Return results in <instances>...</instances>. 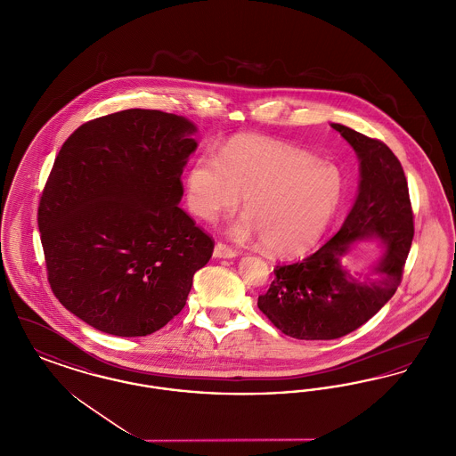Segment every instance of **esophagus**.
<instances>
[{"instance_id": "esophagus-1", "label": "esophagus", "mask_w": 456, "mask_h": 456, "mask_svg": "<svg viewBox=\"0 0 456 456\" xmlns=\"http://www.w3.org/2000/svg\"><path fill=\"white\" fill-rule=\"evenodd\" d=\"M214 256H216V258H236L238 253H236L232 248H229L227 244L217 242L216 248H214Z\"/></svg>"}]
</instances>
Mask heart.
I'll return each instance as SVG.
<instances>
[{
    "instance_id": "obj_1",
    "label": "heart",
    "mask_w": 456,
    "mask_h": 456,
    "mask_svg": "<svg viewBox=\"0 0 456 456\" xmlns=\"http://www.w3.org/2000/svg\"><path fill=\"white\" fill-rule=\"evenodd\" d=\"M346 195L342 171L316 155L263 138H239L222 155L203 152L186 173L188 205L207 222L244 212L229 229L239 240L260 236L275 255H299L325 234Z\"/></svg>"
}]
</instances>
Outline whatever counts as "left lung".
Instances as JSON below:
<instances>
[{
	"instance_id": "left-lung-1",
	"label": "left lung",
	"mask_w": 456,
	"mask_h": 456,
	"mask_svg": "<svg viewBox=\"0 0 456 456\" xmlns=\"http://www.w3.org/2000/svg\"><path fill=\"white\" fill-rule=\"evenodd\" d=\"M359 159V190L340 231L316 253L279 265L258 307L282 333L301 340H333L357 330L390 301L402 281L413 238L407 177L400 160L374 138L331 123ZM386 249L368 273L345 263L359 240Z\"/></svg>"
}]
</instances>
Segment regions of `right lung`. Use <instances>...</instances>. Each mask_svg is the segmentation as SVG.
I'll return each instance as SVG.
<instances>
[{
    "instance_id": "add662e5",
    "label": "right lung",
    "mask_w": 456,
    "mask_h": 456,
    "mask_svg": "<svg viewBox=\"0 0 456 456\" xmlns=\"http://www.w3.org/2000/svg\"><path fill=\"white\" fill-rule=\"evenodd\" d=\"M195 123L151 109L69 134L39 203L47 279L69 313L109 335L145 337L184 307L214 240L183 208Z\"/></svg>"
}]
</instances>
